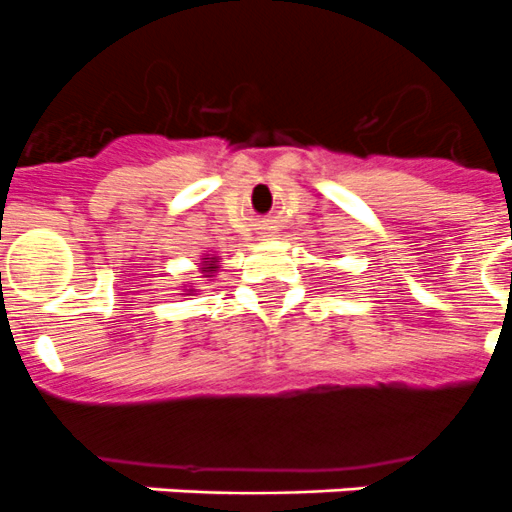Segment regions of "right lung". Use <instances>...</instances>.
<instances>
[{
    "instance_id": "obj_1",
    "label": "right lung",
    "mask_w": 512,
    "mask_h": 512,
    "mask_svg": "<svg viewBox=\"0 0 512 512\" xmlns=\"http://www.w3.org/2000/svg\"><path fill=\"white\" fill-rule=\"evenodd\" d=\"M217 269H220V266H217V259L202 261V274H205V277H212Z\"/></svg>"
}]
</instances>
